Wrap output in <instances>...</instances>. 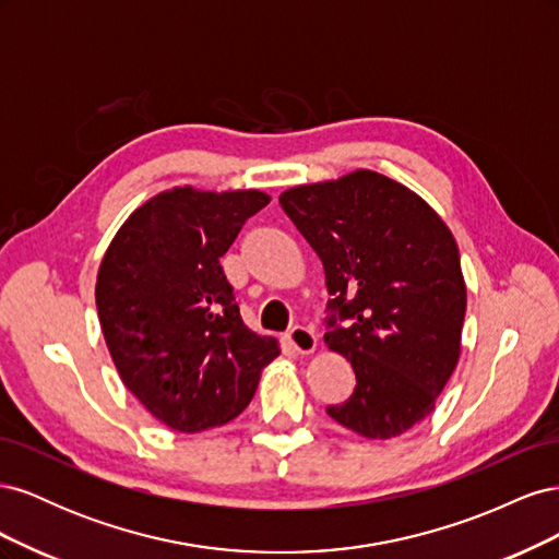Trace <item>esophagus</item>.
Returning a JSON list of instances; mask_svg holds the SVG:
<instances>
[{
	"label": "esophagus",
	"instance_id": "34e87169",
	"mask_svg": "<svg viewBox=\"0 0 559 559\" xmlns=\"http://www.w3.org/2000/svg\"><path fill=\"white\" fill-rule=\"evenodd\" d=\"M286 341L298 352V354H312L317 349V335L308 326H294L286 333Z\"/></svg>",
	"mask_w": 559,
	"mask_h": 559
}]
</instances>
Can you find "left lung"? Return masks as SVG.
Segmentation results:
<instances>
[{
  "mask_svg": "<svg viewBox=\"0 0 559 559\" xmlns=\"http://www.w3.org/2000/svg\"><path fill=\"white\" fill-rule=\"evenodd\" d=\"M280 205L324 265V343L357 376L352 396L326 413L368 441L413 429L462 354L466 282L450 228L408 186L373 170L294 186Z\"/></svg>",
  "mask_w": 559,
  "mask_h": 559,
  "instance_id": "8db88e82",
  "label": "left lung"
}]
</instances>
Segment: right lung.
Segmentation results:
<instances>
[{
    "mask_svg": "<svg viewBox=\"0 0 559 559\" xmlns=\"http://www.w3.org/2000/svg\"><path fill=\"white\" fill-rule=\"evenodd\" d=\"M270 195L175 186L118 228L97 270L95 302L123 384L165 427L228 425L280 354L240 317L218 259Z\"/></svg>",
    "mask_w": 559,
    "mask_h": 559,
    "instance_id": "obj_1",
    "label": "right lung"
}]
</instances>
